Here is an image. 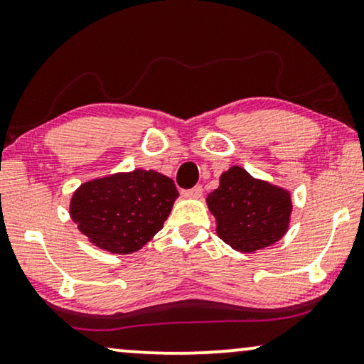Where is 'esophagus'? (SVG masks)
<instances>
[{
    "label": "esophagus",
    "mask_w": 364,
    "mask_h": 364,
    "mask_svg": "<svg viewBox=\"0 0 364 364\" xmlns=\"http://www.w3.org/2000/svg\"><path fill=\"white\" fill-rule=\"evenodd\" d=\"M202 187L200 186H196L192 188H188V191H182V196L186 197V199H200L202 197Z\"/></svg>",
    "instance_id": "34e87169"
}]
</instances>
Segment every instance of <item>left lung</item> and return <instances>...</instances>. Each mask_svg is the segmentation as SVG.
<instances>
[{"label": "left lung", "mask_w": 364, "mask_h": 364, "mask_svg": "<svg viewBox=\"0 0 364 364\" xmlns=\"http://www.w3.org/2000/svg\"><path fill=\"white\" fill-rule=\"evenodd\" d=\"M215 232L234 251L249 254L276 244L289 230L292 196L287 188L252 177L232 165L207 196Z\"/></svg>", "instance_id": "1"}]
</instances>
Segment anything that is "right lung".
Wrapping results in <instances>:
<instances>
[{"instance_id": "1", "label": "right lung", "mask_w": 364, "mask_h": 364, "mask_svg": "<svg viewBox=\"0 0 364 364\" xmlns=\"http://www.w3.org/2000/svg\"><path fill=\"white\" fill-rule=\"evenodd\" d=\"M177 197L172 178L135 168L83 182L70 199V217L88 242L112 254H132L164 228Z\"/></svg>"}]
</instances>
